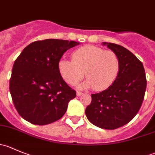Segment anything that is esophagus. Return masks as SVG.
Wrapping results in <instances>:
<instances>
[{
  "label": "esophagus",
  "mask_w": 155,
  "mask_h": 155,
  "mask_svg": "<svg viewBox=\"0 0 155 155\" xmlns=\"http://www.w3.org/2000/svg\"><path fill=\"white\" fill-rule=\"evenodd\" d=\"M82 94H83V92L79 91H77V92H76V95H77V96H81Z\"/></svg>",
  "instance_id": "obj_1"
}]
</instances>
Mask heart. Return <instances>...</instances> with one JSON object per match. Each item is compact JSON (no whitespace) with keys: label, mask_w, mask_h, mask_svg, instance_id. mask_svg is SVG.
Segmentation results:
<instances>
[{"label":"heart","mask_w":155,"mask_h":155,"mask_svg":"<svg viewBox=\"0 0 155 155\" xmlns=\"http://www.w3.org/2000/svg\"><path fill=\"white\" fill-rule=\"evenodd\" d=\"M72 58L61 59L58 64L61 75L70 85L77 83L85 74L87 79L82 87L103 91L115 82L119 73L118 56L114 51L98 46L88 45L78 48L73 53Z\"/></svg>","instance_id":"b5f03b06"}]
</instances>
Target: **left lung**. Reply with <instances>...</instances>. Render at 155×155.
<instances>
[{
    "instance_id": "8db88e82",
    "label": "left lung",
    "mask_w": 155,
    "mask_h": 155,
    "mask_svg": "<svg viewBox=\"0 0 155 155\" xmlns=\"http://www.w3.org/2000/svg\"><path fill=\"white\" fill-rule=\"evenodd\" d=\"M118 56L120 70L116 80L107 90L91 94V102L85 109L91 124L114 130L127 124L141 107L147 81L143 64L126 48L104 43Z\"/></svg>"
}]
</instances>
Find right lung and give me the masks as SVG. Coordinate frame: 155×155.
<instances>
[{
	"instance_id": "obj_1",
	"label": "right lung",
	"mask_w": 155,
	"mask_h": 155,
	"mask_svg": "<svg viewBox=\"0 0 155 155\" xmlns=\"http://www.w3.org/2000/svg\"><path fill=\"white\" fill-rule=\"evenodd\" d=\"M79 43L47 39L31 43L14 62L10 91L18 113L28 122L46 125L62 118L76 97L62 78L58 64L64 53Z\"/></svg>"
}]
</instances>
